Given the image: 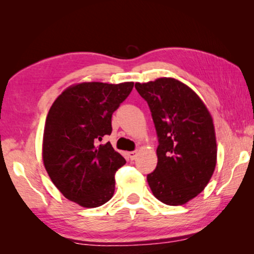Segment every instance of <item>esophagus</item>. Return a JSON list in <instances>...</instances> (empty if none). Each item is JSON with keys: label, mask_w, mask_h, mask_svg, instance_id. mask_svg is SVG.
<instances>
[{"label": "esophagus", "mask_w": 254, "mask_h": 254, "mask_svg": "<svg viewBox=\"0 0 254 254\" xmlns=\"http://www.w3.org/2000/svg\"><path fill=\"white\" fill-rule=\"evenodd\" d=\"M127 156H128V158L131 159V160H134L135 157L137 156V151H130L127 153Z\"/></svg>", "instance_id": "obj_1"}]
</instances>
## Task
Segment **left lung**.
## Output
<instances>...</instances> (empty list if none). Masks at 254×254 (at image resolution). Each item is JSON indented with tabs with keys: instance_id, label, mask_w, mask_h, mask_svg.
I'll return each mask as SVG.
<instances>
[{
	"instance_id": "8db88e82",
	"label": "left lung",
	"mask_w": 254,
	"mask_h": 254,
	"mask_svg": "<svg viewBox=\"0 0 254 254\" xmlns=\"http://www.w3.org/2000/svg\"><path fill=\"white\" fill-rule=\"evenodd\" d=\"M158 136L156 169L147 176L163 204H186L204 190L216 166L213 120L197 94L174 78L135 83Z\"/></svg>"
}]
</instances>
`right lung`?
Masks as SVG:
<instances>
[{"label":"right lung","mask_w":254,"mask_h":254,"mask_svg":"<svg viewBox=\"0 0 254 254\" xmlns=\"http://www.w3.org/2000/svg\"><path fill=\"white\" fill-rule=\"evenodd\" d=\"M134 83H81L67 88L46 120L42 158L60 192L83 207H98L114 194L115 173L126 163L110 142L112 114L130 95Z\"/></svg>","instance_id":"1"}]
</instances>
